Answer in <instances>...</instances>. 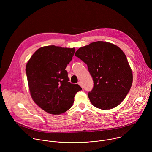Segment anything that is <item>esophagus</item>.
<instances>
[{
  "label": "esophagus",
  "mask_w": 152,
  "mask_h": 152,
  "mask_svg": "<svg viewBox=\"0 0 152 152\" xmlns=\"http://www.w3.org/2000/svg\"><path fill=\"white\" fill-rule=\"evenodd\" d=\"M78 84L83 88V85H82V83L80 82H78Z\"/></svg>",
  "instance_id": "obj_1"
}]
</instances>
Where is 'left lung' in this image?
Listing matches in <instances>:
<instances>
[{
    "instance_id": "1",
    "label": "left lung",
    "mask_w": 152,
    "mask_h": 152,
    "mask_svg": "<svg viewBox=\"0 0 152 152\" xmlns=\"http://www.w3.org/2000/svg\"><path fill=\"white\" fill-rule=\"evenodd\" d=\"M75 56L86 64L94 86L90 102L101 110H111L124 99L131 88L132 72L123 52L117 46L97 41L79 48Z\"/></svg>"
}]
</instances>
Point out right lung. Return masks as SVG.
<instances>
[{"instance_id":"1","label":"right lung","mask_w":152,"mask_h":152,"mask_svg":"<svg viewBox=\"0 0 152 152\" xmlns=\"http://www.w3.org/2000/svg\"><path fill=\"white\" fill-rule=\"evenodd\" d=\"M75 48L49 46L38 49L26 66L29 91L35 103L51 114L67 111L75 94L82 90L70 83L67 65L72 61Z\"/></svg>"}]
</instances>
